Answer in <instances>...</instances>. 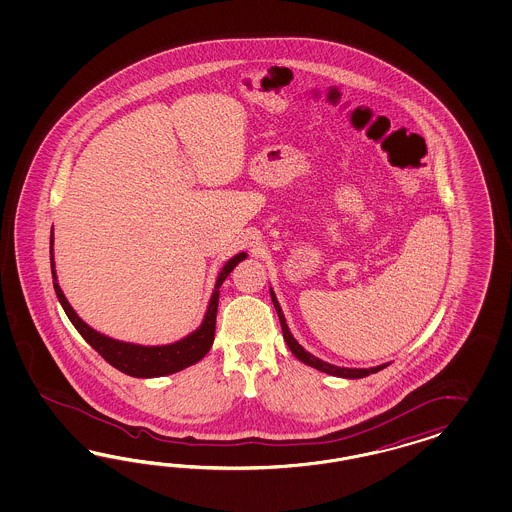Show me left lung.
<instances>
[{
  "mask_svg": "<svg viewBox=\"0 0 512 512\" xmlns=\"http://www.w3.org/2000/svg\"><path fill=\"white\" fill-rule=\"evenodd\" d=\"M270 296H272V302H274V308L278 311L279 323H281V330H283V340L287 341L291 353L295 355L300 362L308 364L311 368L319 370V372L328 373V375H336V377H345V379H360V377H366L370 373H377L383 368H387L388 364H381V366H375V368H340V366H334V364H328L321 358L313 357L311 353H308L298 341L293 338L289 326L285 323V317H283V311L279 308L278 298L274 295V291L270 289Z\"/></svg>",
  "mask_w": 512,
  "mask_h": 512,
  "instance_id": "left-lung-1",
  "label": "left lung"
}]
</instances>
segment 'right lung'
<instances>
[{"instance_id":"obj_1","label":"right lung","mask_w":512,"mask_h":512,"mask_svg":"<svg viewBox=\"0 0 512 512\" xmlns=\"http://www.w3.org/2000/svg\"><path fill=\"white\" fill-rule=\"evenodd\" d=\"M54 236H50V268H52V278H54V291L58 295V300L62 304L63 311L67 313L69 321L75 325L80 336L92 345L93 349L114 366L116 370L127 373L131 377H161L169 373L180 372L187 366H193L199 362L212 347L214 343V334H216V315L217 302H219V287L223 281L234 270V266L244 261L248 255L238 253L234 255L229 263L225 264L219 272L216 279V287L210 298L208 310L202 319V325L186 336L184 340L174 341L169 345H137V343H127V341L112 340L109 336L93 330L92 326L86 325L77 315V311L71 308L67 298L62 293L56 270H54Z\"/></svg>"}]
</instances>
